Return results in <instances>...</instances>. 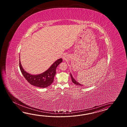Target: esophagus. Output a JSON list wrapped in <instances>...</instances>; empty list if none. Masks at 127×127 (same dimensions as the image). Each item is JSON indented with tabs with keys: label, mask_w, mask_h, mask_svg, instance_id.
<instances>
[{
	"label": "esophagus",
	"mask_w": 127,
	"mask_h": 127,
	"mask_svg": "<svg viewBox=\"0 0 127 127\" xmlns=\"http://www.w3.org/2000/svg\"><path fill=\"white\" fill-rule=\"evenodd\" d=\"M63 60H66V59H67V56L66 55H65L63 57Z\"/></svg>",
	"instance_id": "obj_1"
}]
</instances>
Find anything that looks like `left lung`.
Here are the masks:
<instances>
[{"label": "left lung", "mask_w": 127, "mask_h": 127, "mask_svg": "<svg viewBox=\"0 0 127 127\" xmlns=\"http://www.w3.org/2000/svg\"><path fill=\"white\" fill-rule=\"evenodd\" d=\"M70 76H71V79H72V81L73 82V84H75L76 85H80V86H83L82 84H81L80 83H78L77 81H76L75 80V79L73 78V76L72 75L71 73H70Z\"/></svg>", "instance_id": "1"}]
</instances>
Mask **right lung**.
<instances>
[{
  "label": "right lung",
  "mask_w": 127,
  "mask_h": 127,
  "mask_svg": "<svg viewBox=\"0 0 127 127\" xmlns=\"http://www.w3.org/2000/svg\"><path fill=\"white\" fill-rule=\"evenodd\" d=\"M20 58V57H19ZM20 60H19V67L24 78L28 82L34 86L39 88H46L50 86L53 82L54 76L56 74L57 66L62 62L61 58L56 60L48 70L39 74L32 75L27 73L22 66Z\"/></svg>",
  "instance_id": "obj_1"
}]
</instances>
